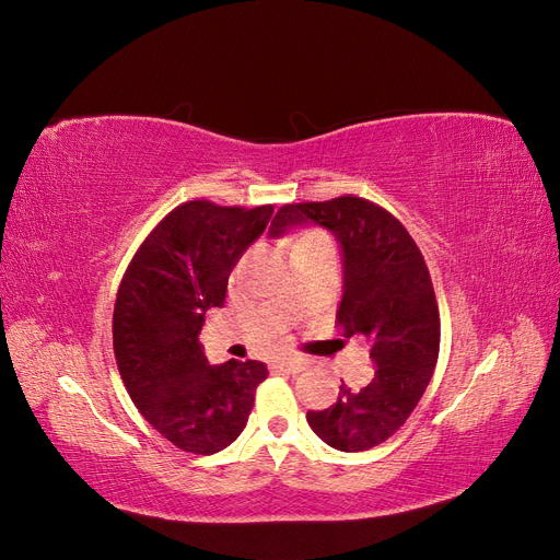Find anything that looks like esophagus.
<instances>
[{
  "label": "esophagus",
  "mask_w": 560,
  "mask_h": 560,
  "mask_svg": "<svg viewBox=\"0 0 560 560\" xmlns=\"http://www.w3.org/2000/svg\"><path fill=\"white\" fill-rule=\"evenodd\" d=\"M270 369L284 371V374H299V371L303 369V364H301V360H278V362L270 364Z\"/></svg>",
  "instance_id": "1"
}]
</instances>
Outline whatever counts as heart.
I'll list each match as a JSON object with an SVG mask.
<instances>
[{
	"label": "heart",
	"instance_id": "heart-1",
	"mask_svg": "<svg viewBox=\"0 0 560 560\" xmlns=\"http://www.w3.org/2000/svg\"><path fill=\"white\" fill-rule=\"evenodd\" d=\"M311 235H315V231H308V233H303V235H299L296 241H303V238H311Z\"/></svg>",
	"mask_w": 560,
	"mask_h": 560
}]
</instances>
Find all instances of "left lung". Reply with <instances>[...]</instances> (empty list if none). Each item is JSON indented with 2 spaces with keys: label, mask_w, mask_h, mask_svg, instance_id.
I'll return each instance as SVG.
<instances>
[{
  "label": "left lung",
  "mask_w": 560,
  "mask_h": 560,
  "mask_svg": "<svg viewBox=\"0 0 560 560\" xmlns=\"http://www.w3.org/2000/svg\"><path fill=\"white\" fill-rule=\"evenodd\" d=\"M329 229L343 252V336H364L376 364L360 389L341 385L336 404L308 411V425L331 448L358 453L393 436L432 378L439 358V308L430 270L397 217L358 196L282 206L270 238L290 229Z\"/></svg>",
  "instance_id": "left-lung-1"
}]
</instances>
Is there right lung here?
Returning a JSON list of instances; mask_svg holds the SVG:
<instances>
[{"label": "right lung", "instance_id": "obj_1", "mask_svg": "<svg viewBox=\"0 0 560 560\" xmlns=\"http://www.w3.org/2000/svg\"><path fill=\"white\" fill-rule=\"evenodd\" d=\"M273 206L226 208L189 200L163 217L121 280L114 306L118 374L144 420L186 453L210 455L247 425L257 360L210 366L198 334L210 308H222L229 276L266 231Z\"/></svg>", "mask_w": 560, "mask_h": 560}]
</instances>
